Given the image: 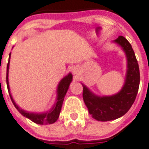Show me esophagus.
Segmentation results:
<instances>
[{"instance_id": "esophagus-1", "label": "esophagus", "mask_w": 149, "mask_h": 149, "mask_svg": "<svg viewBox=\"0 0 149 149\" xmlns=\"http://www.w3.org/2000/svg\"><path fill=\"white\" fill-rule=\"evenodd\" d=\"M72 71H73L74 74H78V72H79V70L77 67H74L73 69H72Z\"/></svg>"}]
</instances>
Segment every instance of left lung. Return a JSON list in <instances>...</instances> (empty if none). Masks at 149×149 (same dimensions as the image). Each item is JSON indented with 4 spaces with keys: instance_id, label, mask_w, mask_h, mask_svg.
<instances>
[{
    "instance_id": "1",
    "label": "left lung",
    "mask_w": 149,
    "mask_h": 149,
    "mask_svg": "<svg viewBox=\"0 0 149 149\" xmlns=\"http://www.w3.org/2000/svg\"><path fill=\"white\" fill-rule=\"evenodd\" d=\"M114 42L122 47L127 58L125 81L122 90L111 96H97L85 85L83 86V99L89 114L95 119L107 122L123 116L135 102L140 83L139 64L131 44L123 36H119Z\"/></svg>"
}]
</instances>
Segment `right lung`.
<instances>
[{"label": "right lung", "instance_id": "right-lung-1", "mask_svg": "<svg viewBox=\"0 0 149 149\" xmlns=\"http://www.w3.org/2000/svg\"><path fill=\"white\" fill-rule=\"evenodd\" d=\"M10 53L9 54V60H8V65H7V87H8V92L10 95V99L12 101L14 107L17 108V110L19 112L21 113V115L24 116V117L29 118L31 120L32 122L39 125H47V124H53L58 120L59 115H60L61 109L62 107L63 102H64V98L68 91V89L69 88V85L71 84V81H72V74L69 73L67 76H65L61 79L58 86V96H57V101L53 108L47 112L45 113H31L25 111L23 109L19 108L17 104L15 103V102L13 99L12 96L10 95V87H9V82H8V71H9V65H10Z\"/></svg>", "mask_w": 149, "mask_h": 149}]
</instances>
